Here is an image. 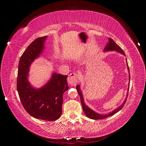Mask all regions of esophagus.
<instances>
[{
    "mask_svg": "<svg viewBox=\"0 0 146 146\" xmlns=\"http://www.w3.org/2000/svg\"><path fill=\"white\" fill-rule=\"evenodd\" d=\"M79 78V74L77 73H71L68 76V82L71 86H75L78 82Z\"/></svg>",
    "mask_w": 146,
    "mask_h": 146,
    "instance_id": "1",
    "label": "esophagus"
}]
</instances>
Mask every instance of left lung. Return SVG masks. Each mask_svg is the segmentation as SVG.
<instances>
[{
    "label": "left lung",
    "mask_w": 146,
    "mask_h": 146,
    "mask_svg": "<svg viewBox=\"0 0 146 146\" xmlns=\"http://www.w3.org/2000/svg\"><path fill=\"white\" fill-rule=\"evenodd\" d=\"M104 51H117V52L120 53L121 54H122V55L125 56V53H124V52H123V51L122 50V48H121L118 45V44H116L114 42V40H113V39H111V38H109V42L105 47L104 50ZM126 61H127V59H126ZM127 70L129 72V67H128L127 62ZM129 81H130V75H129ZM129 87L128 88V91H129ZM76 90H77L78 95L80 97V101H81V103H82V109H83L85 115H86V117L91 118V119H94V120L104 119V118H106L107 117H110V116L115 115V113H117V112L119 111L120 110H122V108L123 107V106H124L125 103V102H126V100H127V98H126V99L123 101V102L122 104H121V106H120L119 107L116 109V110H115L114 111H113L112 112H110V113H109L108 114H105V115L99 114V113H97V112H95L94 111H93L90 108H88V106L86 105V104L84 103V101L83 95L82 94V92H81L80 86L79 85L76 86Z\"/></svg>",
    "instance_id": "1"
}]
</instances>
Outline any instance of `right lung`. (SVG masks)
<instances>
[{"label":"right lung","mask_w":146,"mask_h":146,"mask_svg":"<svg viewBox=\"0 0 146 146\" xmlns=\"http://www.w3.org/2000/svg\"><path fill=\"white\" fill-rule=\"evenodd\" d=\"M47 36L36 38L22 55L19 63L17 89L24 108L38 119L54 121L62 113L63 94L69 88L67 75L53 73L48 82L36 89L28 82L29 66L42 52Z\"/></svg>","instance_id":"obj_1"}]
</instances>
